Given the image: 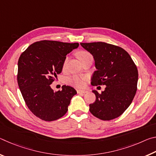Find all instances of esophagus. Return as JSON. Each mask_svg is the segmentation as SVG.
Returning a JSON list of instances; mask_svg holds the SVG:
<instances>
[{
  "label": "esophagus",
  "mask_w": 156,
  "mask_h": 156,
  "mask_svg": "<svg viewBox=\"0 0 156 156\" xmlns=\"http://www.w3.org/2000/svg\"><path fill=\"white\" fill-rule=\"evenodd\" d=\"M78 94H86L87 91V90H82V89H79V90L77 91Z\"/></svg>",
  "instance_id": "obj_1"
}]
</instances>
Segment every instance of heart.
<instances>
[{
    "instance_id": "heart-1",
    "label": "heart",
    "mask_w": 156,
    "mask_h": 156,
    "mask_svg": "<svg viewBox=\"0 0 156 156\" xmlns=\"http://www.w3.org/2000/svg\"><path fill=\"white\" fill-rule=\"evenodd\" d=\"M76 56H77L78 58L80 60V62H82L83 61L84 59L87 58V57L91 56V55L90 54V53L87 51H86V50L81 49V50H78V51L76 52ZM66 62H67V58H65L64 60V62H63V65H62L63 68H65ZM84 78L80 77V76H73L68 78V83L70 84H72V85L76 86V87H83L84 84Z\"/></svg>"
}]
</instances>
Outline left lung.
Wrapping results in <instances>:
<instances>
[{
  "label": "left lung",
  "instance_id": "1",
  "mask_svg": "<svg viewBox=\"0 0 156 156\" xmlns=\"http://www.w3.org/2000/svg\"><path fill=\"white\" fill-rule=\"evenodd\" d=\"M80 44L93 55L95 60L96 71L91 77V85H106L100 94L92 91L96 101L89 105V111L102 120L119 117L131 105L136 93V65L122 47L104 42Z\"/></svg>",
  "mask_w": 156,
  "mask_h": 156
}]
</instances>
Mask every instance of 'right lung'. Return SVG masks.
I'll return each instance as SVG.
<instances>
[{
  "label": "right lung",
  "mask_w": 156,
  "mask_h": 156,
  "mask_svg": "<svg viewBox=\"0 0 156 156\" xmlns=\"http://www.w3.org/2000/svg\"><path fill=\"white\" fill-rule=\"evenodd\" d=\"M78 46V43L44 40L31 44L21 54L18 62V87L29 109L40 119L49 122L62 117L77 94L66 85L54 91L51 84L61 73L67 54Z\"/></svg>",
  "instance_id": "right-lung-1"
}]
</instances>
